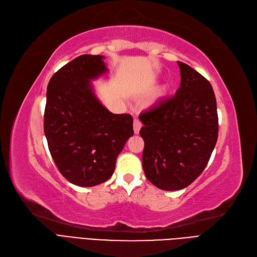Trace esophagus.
I'll list each match as a JSON object with an SVG mask.
<instances>
[{
  "mask_svg": "<svg viewBox=\"0 0 257 257\" xmlns=\"http://www.w3.org/2000/svg\"><path fill=\"white\" fill-rule=\"evenodd\" d=\"M141 126H143V124H141L140 120H139V119H135V120H134V123H133V128H134V133H135V134H139Z\"/></svg>",
  "mask_w": 257,
  "mask_h": 257,
  "instance_id": "obj_1",
  "label": "esophagus"
}]
</instances>
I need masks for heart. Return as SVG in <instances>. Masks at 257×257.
<instances>
[{"mask_svg":"<svg viewBox=\"0 0 257 257\" xmlns=\"http://www.w3.org/2000/svg\"><path fill=\"white\" fill-rule=\"evenodd\" d=\"M167 93V90L166 88H162V89H159L157 92H156V96H155V100H159V99H163L164 96L166 95Z\"/></svg>","mask_w":257,"mask_h":257,"instance_id":"1","label":"heart"}]
</instances>
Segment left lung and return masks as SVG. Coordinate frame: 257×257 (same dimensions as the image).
I'll list each match as a JSON object with an SVG mask.
<instances>
[{
	"label": "left lung",
	"instance_id": "left-lung-1",
	"mask_svg": "<svg viewBox=\"0 0 257 257\" xmlns=\"http://www.w3.org/2000/svg\"><path fill=\"white\" fill-rule=\"evenodd\" d=\"M181 86L141 114L143 168L163 190L187 187L205 169L218 138L216 96L210 83L178 61Z\"/></svg>",
	"mask_w": 257,
	"mask_h": 257
}]
</instances>
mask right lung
Masks as SVG:
<instances>
[{
    "mask_svg": "<svg viewBox=\"0 0 257 257\" xmlns=\"http://www.w3.org/2000/svg\"><path fill=\"white\" fill-rule=\"evenodd\" d=\"M103 59L78 56L48 85L43 125L50 153L64 178L81 187L107 181L134 135L131 114L110 112L94 94L91 81L108 72Z\"/></svg>",
    "mask_w": 257,
    "mask_h": 257,
    "instance_id": "1",
    "label": "right lung"
}]
</instances>
